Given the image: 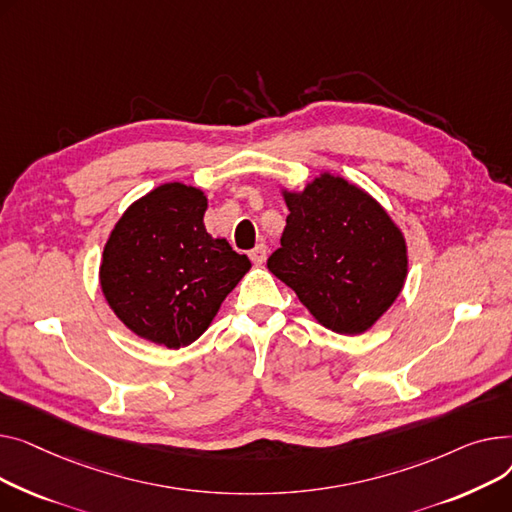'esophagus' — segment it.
<instances>
[{
    "label": "esophagus",
    "mask_w": 512,
    "mask_h": 512,
    "mask_svg": "<svg viewBox=\"0 0 512 512\" xmlns=\"http://www.w3.org/2000/svg\"><path fill=\"white\" fill-rule=\"evenodd\" d=\"M266 246L264 244H258L252 252H250V260L254 262V264H264L266 262Z\"/></svg>",
    "instance_id": "1"
}]
</instances>
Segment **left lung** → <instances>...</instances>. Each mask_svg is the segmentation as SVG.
<instances>
[{
	"mask_svg": "<svg viewBox=\"0 0 512 512\" xmlns=\"http://www.w3.org/2000/svg\"><path fill=\"white\" fill-rule=\"evenodd\" d=\"M289 208L270 273L339 335H362L399 297L407 244L386 210L347 179L322 173L304 192L283 190Z\"/></svg>",
	"mask_w": 512,
	"mask_h": 512,
	"instance_id": "obj_1",
	"label": "left lung"
}]
</instances>
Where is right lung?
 Returning <instances> with one entry per match:
<instances>
[{"label": "right lung", "mask_w": 512, "mask_h": 512, "mask_svg": "<svg viewBox=\"0 0 512 512\" xmlns=\"http://www.w3.org/2000/svg\"><path fill=\"white\" fill-rule=\"evenodd\" d=\"M206 196L163 184L138 198L107 239L103 295L134 335L179 349L194 343L250 270L246 254L206 233Z\"/></svg>", "instance_id": "1"}]
</instances>
